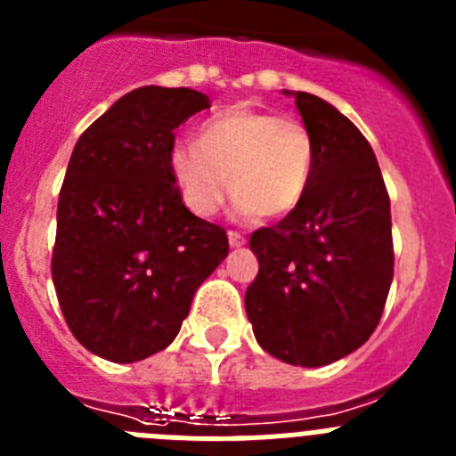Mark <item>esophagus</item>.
I'll return each instance as SVG.
<instances>
[{
	"instance_id": "34e87169",
	"label": "esophagus",
	"mask_w": 456,
	"mask_h": 456,
	"mask_svg": "<svg viewBox=\"0 0 456 456\" xmlns=\"http://www.w3.org/2000/svg\"><path fill=\"white\" fill-rule=\"evenodd\" d=\"M228 244H231L232 248H240V247H244V237H241L240 232L231 231V232H228Z\"/></svg>"
}]
</instances>
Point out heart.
Returning a JSON list of instances; mask_svg holds the SVG:
<instances>
[{"label": "heart", "instance_id": "b5f03b06", "mask_svg": "<svg viewBox=\"0 0 456 456\" xmlns=\"http://www.w3.org/2000/svg\"><path fill=\"white\" fill-rule=\"evenodd\" d=\"M313 157V136L301 120L237 104L200 123L196 146H173L168 171L193 215H215L231 187L241 216L272 219L304 200Z\"/></svg>", "mask_w": 456, "mask_h": 456}]
</instances>
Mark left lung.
Segmentation results:
<instances>
[{
    "instance_id": "obj_1",
    "label": "left lung",
    "mask_w": 456,
    "mask_h": 456,
    "mask_svg": "<svg viewBox=\"0 0 456 456\" xmlns=\"http://www.w3.org/2000/svg\"><path fill=\"white\" fill-rule=\"evenodd\" d=\"M294 98L315 146L304 200L251 235L257 276L247 289L257 345L301 368L336 363L377 329L393 283L390 199L356 125L313 93Z\"/></svg>"
}]
</instances>
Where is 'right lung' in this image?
Wrapping results in <instances>:
<instances>
[{
	"mask_svg": "<svg viewBox=\"0 0 456 456\" xmlns=\"http://www.w3.org/2000/svg\"><path fill=\"white\" fill-rule=\"evenodd\" d=\"M209 98L141 86L75 143L56 208L52 281L72 336L134 363L175 340L191 299L228 256L221 225L193 216L168 171L173 132Z\"/></svg>",
	"mask_w": 456,
	"mask_h": 456,
	"instance_id": "right-lung-1",
	"label": "right lung"
}]
</instances>
